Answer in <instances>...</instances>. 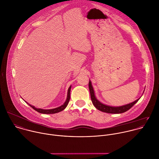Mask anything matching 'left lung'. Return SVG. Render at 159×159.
Segmentation results:
<instances>
[{
  "label": "left lung",
  "mask_w": 159,
  "mask_h": 159,
  "mask_svg": "<svg viewBox=\"0 0 159 159\" xmlns=\"http://www.w3.org/2000/svg\"><path fill=\"white\" fill-rule=\"evenodd\" d=\"M89 90H90V97H91V100L92 102L93 105L95 106V107L96 109H97L98 110L105 112V113H109V114H121V113H124L126 111H127L128 110H129L131 107H133V105L134 104H135L138 100H139L137 99L136 100H135L133 102H131L130 103L122 105V106H119V107H112V106H109V105H105L102 103H101L100 101H98L94 93V90L93 89V87L92 85V83L89 80Z\"/></svg>",
  "instance_id": "obj_1"
}]
</instances>
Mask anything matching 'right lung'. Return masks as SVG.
I'll return each instance as SVG.
<instances>
[{
    "label": "right lung",
    "mask_w": 159,
    "mask_h": 159,
    "mask_svg": "<svg viewBox=\"0 0 159 159\" xmlns=\"http://www.w3.org/2000/svg\"><path fill=\"white\" fill-rule=\"evenodd\" d=\"M70 89H71V85L70 86V87L68 89V92H67V97L66 98V102H64V103L63 105H62L61 106L55 108V109H37L36 107H35L33 105H30L29 103H27V102H25L27 104H29L30 106L34 109L35 111H36L37 112L41 113V114H56V113H58L59 112L62 111L63 110H64L66 107L67 106V105L69 103V102L70 100Z\"/></svg>",
    "instance_id": "1"
}]
</instances>
